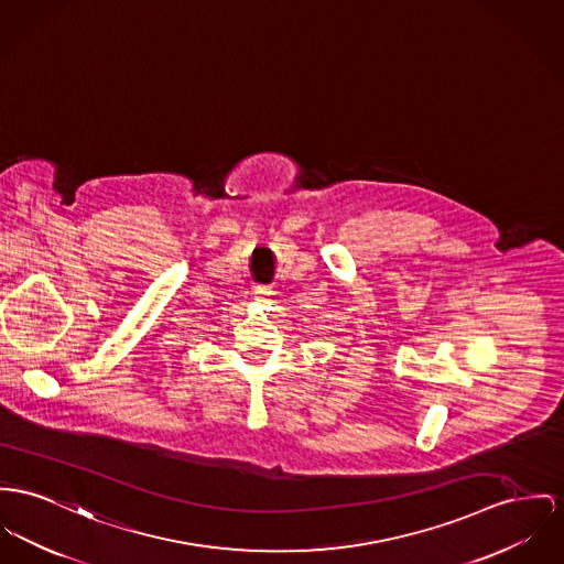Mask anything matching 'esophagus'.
Instances as JSON below:
<instances>
[{
  "label": "esophagus",
  "mask_w": 564,
  "mask_h": 564,
  "mask_svg": "<svg viewBox=\"0 0 564 564\" xmlns=\"http://www.w3.org/2000/svg\"><path fill=\"white\" fill-rule=\"evenodd\" d=\"M254 295L259 297V301L269 300V295H271V289H269V286H257V289H254Z\"/></svg>",
  "instance_id": "esophagus-1"
}]
</instances>
